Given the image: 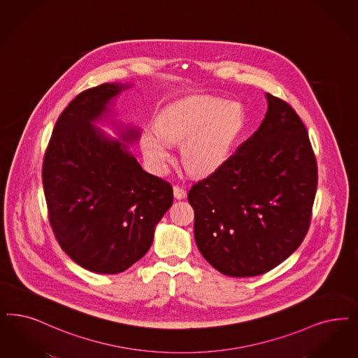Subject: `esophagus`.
Returning <instances> with one entry per match:
<instances>
[{"instance_id":"esophagus-1","label":"esophagus","mask_w":358,"mask_h":358,"mask_svg":"<svg viewBox=\"0 0 358 358\" xmlns=\"http://www.w3.org/2000/svg\"><path fill=\"white\" fill-rule=\"evenodd\" d=\"M173 194H174L176 199H185L186 190L182 189V187H180V186H174L173 187Z\"/></svg>"}]
</instances>
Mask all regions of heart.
<instances>
[{"instance_id": "heart-1", "label": "heart", "mask_w": 358, "mask_h": 358, "mask_svg": "<svg viewBox=\"0 0 358 358\" xmlns=\"http://www.w3.org/2000/svg\"><path fill=\"white\" fill-rule=\"evenodd\" d=\"M245 110L238 101L209 96L181 99L161 112L157 127L143 131L145 157L162 168L171 157L169 143H183L182 161L190 172L206 176L220 169L233 153L245 127Z\"/></svg>"}]
</instances>
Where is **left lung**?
Listing matches in <instances>:
<instances>
[{"label": "left lung", "instance_id": "left-lung-1", "mask_svg": "<svg viewBox=\"0 0 358 358\" xmlns=\"http://www.w3.org/2000/svg\"><path fill=\"white\" fill-rule=\"evenodd\" d=\"M266 99L258 131L187 194L199 252L233 278L262 275L287 259L308 231L316 196L304 124L282 99Z\"/></svg>", "mask_w": 358, "mask_h": 358}]
</instances>
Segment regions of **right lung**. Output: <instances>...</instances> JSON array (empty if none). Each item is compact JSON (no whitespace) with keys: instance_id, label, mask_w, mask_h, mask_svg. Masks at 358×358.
<instances>
[{"instance_id":"right-lung-1","label":"right lung","mask_w":358,"mask_h":358,"mask_svg":"<svg viewBox=\"0 0 358 358\" xmlns=\"http://www.w3.org/2000/svg\"><path fill=\"white\" fill-rule=\"evenodd\" d=\"M129 83L79 94L52 129L42 181L49 221L63 251L96 273H119L141 259L172 206V185L145 172L129 152L138 127L116 119L113 100ZM108 122L115 137L98 124Z\"/></svg>"}]
</instances>
